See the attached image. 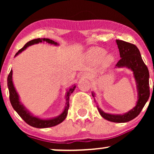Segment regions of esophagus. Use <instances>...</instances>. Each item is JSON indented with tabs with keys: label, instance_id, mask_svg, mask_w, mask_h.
<instances>
[{
	"label": "esophagus",
	"instance_id": "esophagus-1",
	"mask_svg": "<svg viewBox=\"0 0 154 154\" xmlns=\"http://www.w3.org/2000/svg\"><path fill=\"white\" fill-rule=\"evenodd\" d=\"M82 77L83 78H91V75H90V74H88V73H84L82 75Z\"/></svg>",
	"mask_w": 154,
	"mask_h": 154
}]
</instances>
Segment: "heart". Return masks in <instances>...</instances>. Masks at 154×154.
<instances>
[{"instance_id":"obj_1","label":"heart","mask_w":154,"mask_h":154,"mask_svg":"<svg viewBox=\"0 0 154 154\" xmlns=\"http://www.w3.org/2000/svg\"><path fill=\"white\" fill-rule=\"evenodd\" d=\"M89 54L93 59H95L96 61H100L106 54V51L103 48H93L91 49V51H89ZM113 60H114V57L109 54L106 55L105 57H104L103 61L105 64H109V63L112 62Z\"/></svg>"}]
</instances>
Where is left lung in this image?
I'll use <instances>...</instances> for the list:
<instances>
[{"mask_svg":"<svg viewBox=\"0 0 154 154\" xmlns=\"http://www.w3.org/2000/svg\"><path fill=\"white\" fill-rule=\"evenodd\" d=\"M120 54V60L116 64L115 68H128L133 73L137 92V100L135 106L128 112L122 114H113L106 113L97 104V109L103 118L113 122H128L135 119L142 111L150 96L149 72L143 61L140 53L137 46L123 40H116ZM93 98L95 93L92 92ZM95 99V102L96 100Z\"/></svg>","mask_w":154,"mask_h":154,"instance_id":"left-lung-1","label":"left lung"}]
</instances>
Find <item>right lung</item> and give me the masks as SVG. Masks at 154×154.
Listing matches in <instances>:
<instances>
[{
    "mask_svg": "<svg viewBox=\"0 0 154 154\" xmlns=\"http://www.w3.org/2000/svg\"><path fill=\"white\" fill-rule=\"evenodd\" d=\"M41 43H46L48 44H50V45H56V46L59 45V43L54 41V40H50V39H34V40H32L28 42V43H26L25 45H24V46L16 54L14 57L18 56V55L19 54H21L22 51H24L25 49H26V48L31 46V45H35V44H38ZM12 75H13V71L11 70V71L10 72L9 75L8 76V79H7L8 91H9V98L11 103V106L12 107L14 108V109L17 111V114L21 116V118H22L26 124H28V125H30V126L33 127V128H47L56 126V125L62 122L63 120L66 119L67 114H68L69 107V96L75 90V84L72 85L71 87L66 91V95H65L66 103H65V106L63 108V110L62 111V112H61L59 116H56V117L50 118V119H42V118L38 117V116L33 115V114H32L30 111L28 110V109L22 103L20 98H19V95L18 94V93H17V90H16L14 85Z\"/></svg>",
    "mask_w": 154,
    "mask_h": 154,
    "instance_id": "1",
    "label": "right lung"
}]
</instances>
